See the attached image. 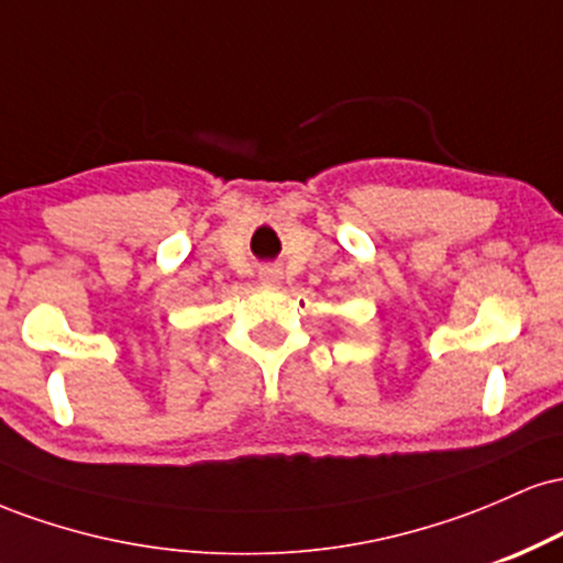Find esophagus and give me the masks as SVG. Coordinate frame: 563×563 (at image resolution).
<instances>
[{
    "mask_svg": "<svg viewBox=\"0 0 563 563\" xmlns=\"http://www.w3.org/2000/svg\"><path fill=\"white\" fill-rule=\"evenodd\" d=\"M283 273L277 267H262L260 269V280L267 283V286H275V283H280Z\"/></svg>",
    "mask_w": 563,
    "mask_h": 563,
    "instance_id": "1",
    "label": "esophagus"
}]
</instances>
